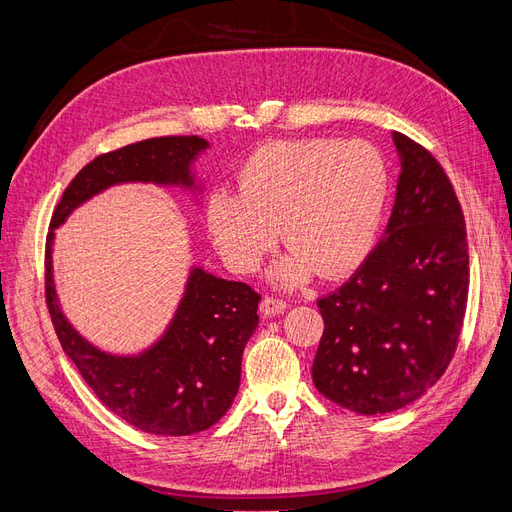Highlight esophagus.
<instances>
[{
    "label": "esophagus",
    "instance_id": "1",
    "mask_svg": "<svg viewBox=\"0 0 512 512\" xmlns=\"http://www.w3.org/2000/svg\"><path fill=\"white\" fill-rule=\"evenodd\" d=\"M286 301H280V299H273V297H265L260 301V312L265 314L267 318L275 316V314H282L286 312Z\"/></svg>",
    "mask_w": 512,
    "mask_h": 512
}]
</instances>
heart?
<instances>
[{
  "label": "heart",
  "instance_id": "obj_1",
  "mask_svg": "<svg viewBox=\"0 0 512 512\" xmlns=\"http://www.w3.org/2000/svg\"><path fill=\"white\" fill-rule=\"evenodd\" d=\"M389 198V170L367 143L297 138L258 147L239 170V192L207 198V226L224 262L239 273L260 267L277 228L290 252L271 280L297 288L318 273L339 280L374 252Z\"/></svg>",
  "mask_w": 512,
  "mask_h": 512
}]
</instances>
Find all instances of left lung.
<instances>
[{
	"label": "left lung",
	"instance_id": "1",
	"mask_svg": "<svg viewBox=\"0 0 512 512\" xmlns=\"http://www.w3.org/2000/svg\"><path fill=\"white\" fill-rule=\"evenodd\" d=\"M399 179L393 213L350 280L318 299L324 333L316 389L359 414L412 404L451 363L466 316V222L438 160L393 132Z\"/></svg>",
	"mask_w": 512,
	"mask_h": 512
}]
</instances>
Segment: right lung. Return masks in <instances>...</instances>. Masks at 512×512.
Listing matches in <instances>:
<instances>
[{"label": "right lung", "mask_w": 512, "mask_h": 512, "mask_svg": "<svg viewBox=\"0 0 512 512\" xmlns=\"http://www.w3.org/2000/svg\"><path fill=\"white\" fill-rule=\"evenodd\" d=\"M207 149L200 136H162L104 153L72 179L46 237V303L61 348L108 410L156 436L209 429L232 406L243 350L258 327L260 294L194 265L175 314L156 342L134 354L106 352L76 331L59 305L55 228L89 198L121 183H153L198 196L203 185L196 181L194 162Z\"/></svg>", "instance_id": "right-lung-1"}]
</instances>
